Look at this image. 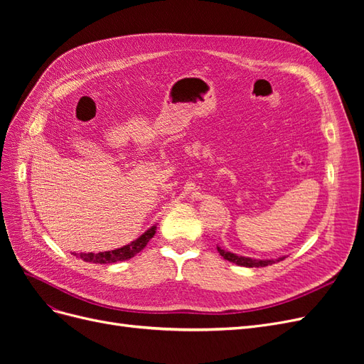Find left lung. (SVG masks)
<instances>
[{
	"label": "left lung",
	"mask_w": 364,
	"mask_h": 364,
	"mask_svg": "<svg viewBox=\"0 0 364 364\" xmlns=\"http://www.w3.org/2000/svg\"><path fill=\"white\" fill-rule=\"evenodd\" d=\"M217 250L225 259L234 262V264H237V266H241V267H266V266H272V264H274V262H279L285 258V257H279L277 259H257V258H250V257L237 255V253L225 250L220 246H217Z\"/></svg>",
	"instance_id": "8db88e82"
}]
</instances>
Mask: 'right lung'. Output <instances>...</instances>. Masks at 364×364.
I'll return each instance as SVG.
<instances>
[{
    "label": "right lung",
    "instance_id": "right-lung-1",
    "mask_svg": "<svg viewBox=\"0 0 364 364\" xmlns=\"http://www.w3.org/2000/svg\"><path fill=\"white\" fill-rule=\"evenodd\" d=\"M156 226L153 225L151 228H149L144 234L139 235L136 240L132 241V243L118 247L114 250H107V252H98V253H73L75 258H80L86 262H94V264H112V262H118V261H126L130 259L132 257H135L136 253H139L142 249L147 246L149 241L151 240V237L156 234Z\"/></svg>",
    "mask_w": 364,
    "mask_h": 364
}]
</instances>
